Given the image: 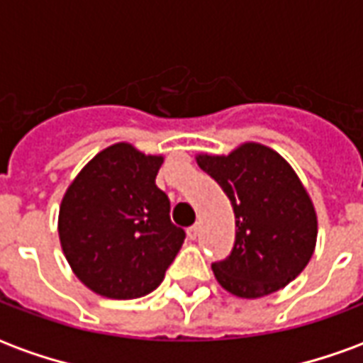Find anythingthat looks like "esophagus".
Segmentation results:
<instances>
[{
  "label": "esophagus",
  "mask_w": 363,
  "mask_h": 363,
  "mask_svg": "<svg viewBox=\"0 0 363 363\" xmlns=\"http://www.w3.org/2000/svg\"><path fill=\"white\" fill-rule=\"evenodd\" d=\"M186 233H189L190 239H196L198 233H200V228H198V223H194V225H190V228L186 229Z\"/></svg>",
  "instance_id": "obj_1"
}]
</instances>
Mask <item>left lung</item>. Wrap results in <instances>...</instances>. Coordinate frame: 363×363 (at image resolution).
Segmentation results:
<instances>
[{"mask_svg": "<svg viewBox=\"0 0 363 363\" xmlns=\"http://www.w3.org/2000/svg\"><path fill=\"white\" fill-rule=\"evenodd\" d=\"M196 161L228 194L235 213L233 249L212 264L221 288L255 299L297 278L315 251L317 213L288 161L260 143Z\"/></svg>", "mask_w": 363, "mask_h": 363, "instance_id": "obj_1", "label": "left lung"}]
</instances>
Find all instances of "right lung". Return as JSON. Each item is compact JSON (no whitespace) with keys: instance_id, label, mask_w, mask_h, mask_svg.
<instances>
[{"instance_id":"obj_1","label":"right lung","mask_w":363,"mask_h":363,"mask_svg":"<svg viewBox=\"0 0 363 363\" xmlns=\"http://www.w3.org/2000/svg\"><path fill=\"white\" fill-rule=\"evenodd\" d=\"M161 163V155L114 143L66 190L60 243L75 276L99 296H147L181 251L186 233L171 221V202L155 184Z\"/></svg>"}]
</instances>
